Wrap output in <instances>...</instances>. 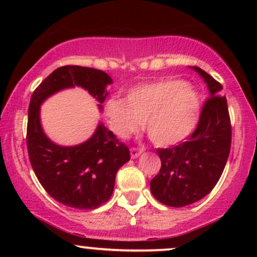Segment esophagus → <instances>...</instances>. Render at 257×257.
Returning a JSON list of instances; mask_svg holds the SVG:
<instances>
[{"label": "esophagus", "mask_w": 257, "mask_h": 257, "mask_svg": "<svg viewBox=\"0 0 257 257\" xmlns=\"http://www.w3.org/2000/svg\"><path fill=\"white\" fill-rule=\"evenodd\" d=\"M143 152H144V150H141V149H135V147H133V149L131 150V157H132L133 159L138 158L139 156H140Z\"/></svg>", "instance_id": "obj_1"}]
</instances>
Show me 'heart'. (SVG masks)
Instances as JSON below:
<instances>
[{"label": "heart", "instance_id": "1", "mask_svg": "<svg viewBox=\"0 0 257 257\" xmlns=\"http://www.w3.org/2000/svg\"><path fill=\"white\" fill-rule=\"evenodd\" d=\"M111 131L126 139L141 129L144 122L149 138L157 146L182 143L198 123L200 99L194 88L176 79H161L140 85L125 99L111 98L105 104Z\"/></svg>", "mask_w": 257, "mask_h": 257}]
</instances>
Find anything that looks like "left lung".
<instances>
[{
    "instance_id": "8db88e82",
    "label": "left lung",
    "mask_w": 257,
    "mask_h": 257,
    "mask_svg": "<svg viewBox=\"0 0 257 257\" xmlns=\"http://www.w3.org/2000/svg\"><path fill=\"white\" fill-rule=\"evenodd\" d=\"M209 90L198 126L185 143L158 149L162 167L150 182L151 192L162 204L181 208L193 204L215 187L225 169L231 150V122L222 85L193 66Z\"/></svg>"
}]
</instances>
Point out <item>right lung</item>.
<instances>
[{"mask_svg":"<svg viewBox=\"0 0 257 257\" xmlns=\"http://www.w3.org/2000/svg\"><path fill=\"white\" fill-rule=\"evenodd\" d=\"M112 82L104 71L69 65L54 70L31 96L26 144L32 169L47 193L70 208L90 210L107 202L113 192L116 174L131 155L128 147L102 122L83 143L58 145L43 131L41 105L58 91L81 87L99 102L101 111Z\"/></svg>","mask_w":257,"mask_h":257,"instance_id":"add662e5","label":"right lung"}]
</instances>
